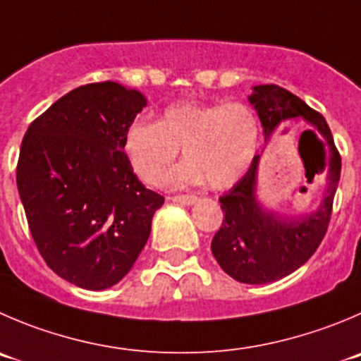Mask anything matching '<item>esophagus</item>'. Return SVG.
Returning a JSON list of instances; mask_svg holds the SVG:
<instances>
[{
	"instance_id": "esophagus-1",
	"label": "esophagus",
	"mask_w": 361,
	"mask_h": 361,
	"mask_svg": "<svg viewBox=\"0 0 361 361\" xmlns=\"http://www.w3.org/2000/svg\"><path fill=\"white\" fill-rule=\"evenodd\" d=\"M170 200L183 205H193L197 202V197L195 195H175V197H170Z\"/></svg>"
}]
</instances>
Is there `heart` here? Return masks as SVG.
Masks as SVG:
<instances>
[{"mask_svg":"<svg viewBox=\"0 0 361 361\" xmlns=\"http://www.w3.org/2000/svg\"><path fill=\"white\" fill-rule=\"evenodd\" d=\"M257 145L259 118L245 102L178 101L166 106L157 122H131L122 136L127 163L149 186L159 183L183 149L186 161L163 178L168 188L204 180L212 190L230 188L246 173Z\"/></svg>","mask_w":361,"mask_h":361,"instance_id":"obj_1","label":"heart"}]
</instances>
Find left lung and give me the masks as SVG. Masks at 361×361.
Segmentation results:
<instances>
[{"label":"left lung","instance_id":"8db88e82","mask_svg":"<svg viewBox=\"0 0 361 361\" xmlns=\"http://www.w3.org/2000/svg\"><path fill=\"white\" fill-rule=\"evenodd\" d=\"M250 102L259 113L266 140L286 120L303 118L310 127L301 136L312 133L321 142L324 149L322 171H326L328 180L324 198L315 211L298 218H280L267 212L257 202V168L260 156H255L241 180L219 197L225 218L212 238V255L234 280L243 283H269L303 266L324 239L342 163L324 116L298 95L278 85H259L253 87Z\"/></svg>","mask_w":361,"mask_h":361}]
</instances>
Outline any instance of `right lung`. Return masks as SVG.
Masks as SVG:
<instances>
[{
  "label": "right lung",
  "instance_id": "right-lung-1",
  "mask_svg": "<svg viewBox=\"0 0 361 361\" xmlns=\"http://www.w3.org/2000/svg\"><path fill=\"white\" fill-rule=\"evenodd\" d=\"M147 99L115 81L74 88L30 123L17 190L47 266L74 286L102 290L129 273L164 197L147 190L122 150Z\"/></svg>",
  "mask_w": 361,
  "mask_h": 361
}]
</instances>
